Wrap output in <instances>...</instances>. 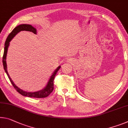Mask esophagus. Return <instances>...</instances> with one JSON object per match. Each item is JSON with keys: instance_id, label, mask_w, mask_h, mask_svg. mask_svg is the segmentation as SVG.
<instances>
[{"instance_id": "obj_1", "label": "esophagus", "mask_w": 128, "mask_h": 128, "mask_svg": "<svg viewBox=\"0 0 128 128\" xmlns=\"http://www.w3.org/2000/svg\"><path fill=\"white\" fill-rule=\"evenodd\" d=\"M68 62H69V61H68Z\"/></svg>"}]
</instances>
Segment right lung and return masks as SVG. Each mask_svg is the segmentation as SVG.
Here are the masks:
<instances>
[{"label":"right lung","mask_w":128,"mask_h":128,"mask_svg":"<svg viewBox=\"0 0 128 128\" xmlns=\"http://www.w3.org/2000/svg\"><path fill=\"white\" fill-rule=\"evenodd\" d=\"M22 31H30L33 32L34 34H36V29L32 27L31 25L30 24H20V25L18 26L17 27H16L14 29L12 30L11 33L9 34V35L8 36V37L6 39V41L5 42L4 44V54L3 56V67L4 70L5 72L7 74L8 77L10 79V82L12 84L13 86L16 90H17V92H19L20 94L23 95L24 96L26 97H35V98H44L49 96L50 93H52V91L54 90V76L56 74V73L58 72V70H60L61 68L60 66H58V68H56V70H54L53 74L50 76V78L49 79V81L46 86L45 88L42 90L37 91V92H28L26 91H24L23 90H21L19 88L16 86L14 84L13 81L11 80V78H10L7 72V63H6V57H7V54L8 51V48L10 45V42H11V40L14 37H15V36L17 34L19 33V32Z\"/></svg>","instance_id":"right-lung-1"}]
</instances>
